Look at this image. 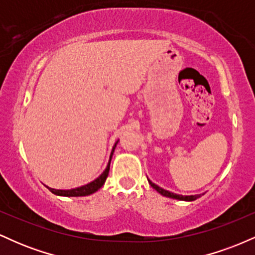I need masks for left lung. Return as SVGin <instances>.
I'll return each instance as SVG.
<instances>
[{"label":"left lung","mask_w":255,"mask_h":255,"mask_svg":"<svg viewBox=\"0 0 255 255\" xmlns=\"http://www.w3.org/2000/svg\"><path fill=\"white\" fill-rule=\"evenodd\" d=\"M150 184L152 186V188H154L156 191L159 193V194L164 195V197H168V198H172V199H177V200H186V201H193L195 200V199L199 198V195H187V197H184V195H178V194H174V193H170L168 191H165V189L160 188V187H158L157 184L152 183L151 181H148Z\"/></svg>","instance_id":"8db88e82"}]
</instances>
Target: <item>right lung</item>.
<instances>
[{"mask_svg": "<svg viewBox=\"0 0 255 255\" xmlns=\"http://www.w3.org/2000/svg\"><path fill=\"white\" fill-rule=\"evenodd\" d=\"M116 144H118V142H116ZM116 144H115V146H114L113 151H111L110 160H111V157H113L114 150H115V147H116ZM110 160H109V164L107 165V169L103 171V174H102L101 176H99L98 178H96L95 181H92V182L89 184H85V186L79 187V188L68 189V191H62V189H52V188H49V189H50L54 194L63 195V197H85V195L92 194V193L97 192L98 189L103 186L105 180H107L108 175H109V170H110Z\"/></svg>", "mask_w": 255, "mask_h": 255, "instance_id": "1", "label": "right lung"}]
</instances>
